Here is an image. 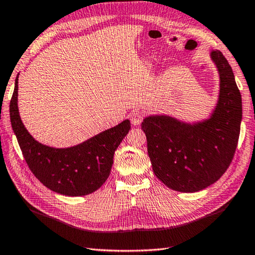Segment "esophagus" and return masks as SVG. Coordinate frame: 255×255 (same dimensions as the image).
Listing matches in <instances>:
<instances>
[{
	"label": "esophagus",
	"mask_w": 255,
	"mask_h": 255,
	"mask_svg": "<svg viewBox=\"0 0 255 255\" xmlns=\"http://www.w3.org/2000/svg\"><path fill=\"white\" fill-rule=\"evenodd\" d=\"M144 119V114L140 111H133L130 115V122L133 126H139Z\"/></svg>",
	"instance_id": "1"
}]
</instances>
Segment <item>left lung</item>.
<instances>
[{"label": "left lung", "instance_id": "1", "mask_svg": "<svg viewBox=\"0 0 255 255\" xmlns=\"http://www.w3.org/2000/svg\"><path fill=\"white\" fill-rule=\"evenodd\" d=\"M209 57L217 68L219 91L208 117L187 123L150 115L141 123L155 175L179 192H198L219 180L239 141L242 98L234 73L219 50H210Z\"/></svg>", "mask_w": 255, "mask_h": 255}]
</instances>
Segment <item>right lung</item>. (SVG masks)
<instances>
[{"label": "right lung", "mask_w": 255, "mask_h": 255, "mask_svg": "<svg viewBox=\"0 0 255 255\" xmlns=\"http://www.w3.org/2000/svg\"><path fill=\"white\" fill-rule=\"evenodd\" d=\"M18 79L19 74L10 102V119L29 169L45 187L59 195L79 197L97 191L110 174L114 154L130 130V122L124 120L71 147L41 144L30 135L20 118Z\"/></svg>", "instance_id": "add662e5"}]
</instances>
